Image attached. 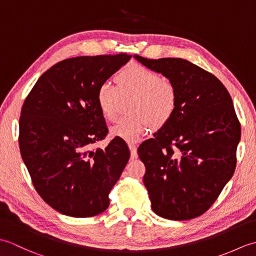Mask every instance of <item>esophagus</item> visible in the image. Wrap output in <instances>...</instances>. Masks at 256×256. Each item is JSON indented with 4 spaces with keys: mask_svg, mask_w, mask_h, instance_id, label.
<instances>
[{
    "mask_svg": "<svg viewBox=\"0 0 256 256\" xmlns=\"http://www.w3.org/2000/svg\"><path fill=\"white\" fill-rule=\"evenodd\" d=\"M128 148L131 150V158L132 160H136L138 158V148H136V145L134 144H128Z\"/></svg>",
    "mask_w": 256,
    "mask_h": 256,
    "instance_id": "1",
    "label": "esophagus"
}]
</instances>
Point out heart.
Here are the masks:
<instances>
[{
    "mask_svg": "<svg viewBox=\"0 0 256 256\" xmlns=\"http://www.w3.org/2000/svg\"><path fill=\"white\" fill-rule=\"evenodd\" d=\"M116 86L104 81L96 90V104L102 116L114 121L122 96H134L130 103L132 116L120 118L111 128L113 136L135 143L148 131L170 122L177 106V91L158 72L140 64L124 67L116 77Z\"/></svg>",
    "mask_w": 256,
    "mask_h": 256,
    "instance_id": "heart-1",
    "label": "heart"
}]
</instances>
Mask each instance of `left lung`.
<instances>
[{"mask_svg":"<svg viewBox=\"0 0 256 256\" xmlns=\"http://www.w3.org/2000/svg\"><path fill=\"white\" fill-rule=\"evenodd\" d=\"M134 58L166 77L178 96L170 122L138 150L152 209L168 220L197 218L236 170L241 126L232 99L218 78L184 59Z\"/></svg>","mask_w":256,"mask_h":256,"instance_id":"1","label":"left lung"}]
</instances>
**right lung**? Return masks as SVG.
<instances>
[{
    "mask_svg": "<svg viewBox=\"0 0 256 256\" xmlns=\"http://www.w3.org/2000/svg\"><path fill=\"white\" fill-rule=\"evenodd\" d=\"M131 55L64 59L40 76L24 101L20 150L37 192L52 208L74 218L108 209V192L130 158L128 145L112 140L92 148L108 128L96 90Z\"/></svg>",
    "mask_w": 256,
    "mask_h": 256,
    "instance_id": "right-lung-1",
    "label": "right lung"
}]
</instances>
